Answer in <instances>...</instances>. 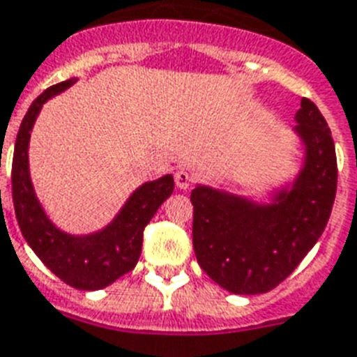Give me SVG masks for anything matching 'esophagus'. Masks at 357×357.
<instances>
[{
    "mask_svg": "<svg viewBox=\"0 0 357 357\" xmlns=\"http://www.w3.org/2000/svg\"><path fill=\"white\" fill-rule=\"evenodd\" d=\"M174 179H176V185H178L179 189H189L190 183H192V176H190L189 172H185V170H178L176 172V176H174Z\"/></svg>",
    "mask_w": 357,
    "mask_h": 357,
    "instance_id": "esophagus-1",
    "label": "esophagus"
}]
</instances>
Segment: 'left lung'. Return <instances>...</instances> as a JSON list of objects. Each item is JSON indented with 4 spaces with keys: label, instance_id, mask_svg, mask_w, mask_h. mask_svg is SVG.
Instances as JSON below:
<instances>
[{
    "label": "left lung",
    "instance_id": "left-lung-1",
    "mask_svg": "<svg viewBox=\"0 0 357 357\" xmlns=\"http://www.w3.org/2000/svg\"><path fill=\"white\" fill-rule=\"evenodd\" d=\"M296 132L305 165L290 190L258 206L197 185L190 192L192 245L200 268L232 294H264L281 284L322 236L337 192L335 144L326 119L301 99Z\"/></svg>",
    "mask_w": 357,
    "mask_h": 357
}]
</instances>
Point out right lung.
Instances as JSON below:
<instances>
[{
    "label": "right lung",
    "mask_w": 357,
    "mask_h": 357,
    "mask_svg": "<svg viewBox=\"0 0 357 357\" xmlns=\"http://www.w3.org/2000/svg\"><path fill=\"white\" fill-rule=\"evenodd\" d=\"M75 78L45 89L31 102L16 135L13 155V204L22 236L54 275L78 290H100L135 268L142 252L144 228L174 190V178L148 181L130 195L123 209L105 230L69 236L54 227L40 208L29 179V132L46 100L75 84Z\"/></svg>",
    "instance_id": "add662e5"
}]
</instances>
